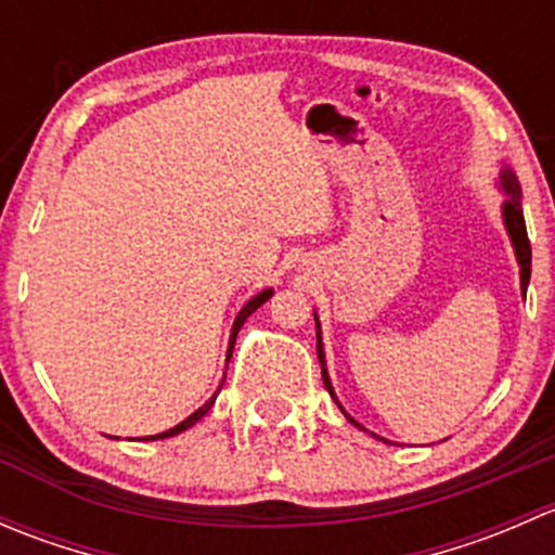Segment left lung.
I'll return each instance as SVG.
<instances>
[{
  "label": "left lung",
  "instance_id": "1",
  "mask_svg": "<svg viewBox=\"0 0 555 555\" xmlns=\"http://www.w3.org/2000/svg\"><path fill=\"white\" fill-rule=\"evenodd\" d=\"M500 190L505 193V201H502V222H505V231H507V236H511L513 251H516V260H518V268H520V293H524V298H526V287H529V279H531V244H529V236H526L524 209H520V184H518L516 171H513L511 166H502ZM313 322H317V354H319V365H322V382H324V386H327V391H330V397L335 400V405L340 408V413H344V416L349 418L354 427L365 429L362 424H357L354 418H351L349 413L344 411V405H340L338 397H335L333 382H330V373H327V362H324L322 330H319L317 311H313ZM376 438H378V435H376ZM378 440H384V438H378Z\"/></svg>",
  "mask_w": 555,
  "mask_h": 555
}]
</instances>
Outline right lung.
Returning <instances> with one entry per match:
<instances>
[{
  "label": "right lung",
  "mask_w": 555,
  "mask_h": 555,
  "mask_svg": "<svg viewBox=\"0 0 555 555\" xmlns=\"http://www.w3.org/2000/svg\"><path fill=\"white\" fill-rule=\"evenodd\" d=\"M271 295H273V289H271V287H268V289H262V293H257L255 298H249V300H246V304H244V309L236 313V322H233V327H231V340H228V360H231V354H233V344H236V335H238V330H242V324L246 322V317H249V313H255L257 309H260V306L266 304V300L271 298ZM222 384H225V378H222ZM222 384L217 386V391H215V395H211L209 400H206L204 405L198 408V411H195V413H190V416L184 418V422H179L177 427L166 429V433H160V435H150V438H144V440H164V438H173V435L184 433V429H190V427H193V424H198L201 418H204L206 413L211 411V405H215L217 395H220V389H222Z\"/></svg>",
  "instance_id": "obj_1"
}]
</instances>
